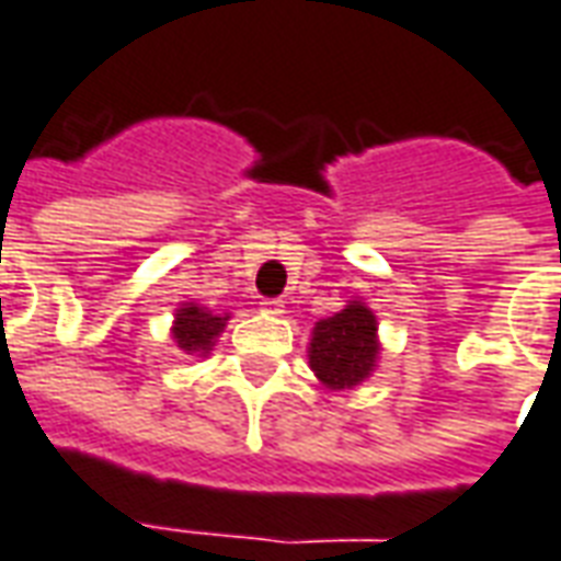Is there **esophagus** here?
<instances>
[{
	"label": "esophagus",
	"instance_id": "34e87169",
	"mask_svg": "<svg viewBox=\"0 0 561 561\" xmlns=\"http://www.w3.org/2000/svg\"><path fill=\"white\" fill-rule=\"evenodd\" d=\"M263 305L265 313H272V317H284V301H277V298H265V301H260Z\"/></svg>",
	"mask_w": 561,
	"mask_h": 561
}]
</instances>
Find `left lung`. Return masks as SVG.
<instances>
[{"instance_id":"1","label":"left lung","mask_w":561,"mask_h":561,"mask_svg":"<svg viewBox=\"0 0 561 561\" xmlns=\"http://www.w3.org/2000/svg\"><path fill=\"white\" fill-rule=\"evenodd\" d=\"M379 322L367 301L353 298L341 313L325 317L310 331V370L331 391L358 388L379 365Z\"/></svg>"}]
</instances>
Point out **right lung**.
<instances>
[{"instance_id":"1","label":"right lung","mask_w":561,"mask_h":561,"mask_svg":"<svg viewBox=\"0 0 561 561\" xmlns=\"http://www.w3.org/2000/svg\"><path fill=\"white\" fill-rule=\"evenodd\" d=\"M230 320V313H215V310L203 308L196 301H182L173 313V343L187 355H199L206 358L211 346L218 343L220 331Z\"/></svg>"}]
</instances>
